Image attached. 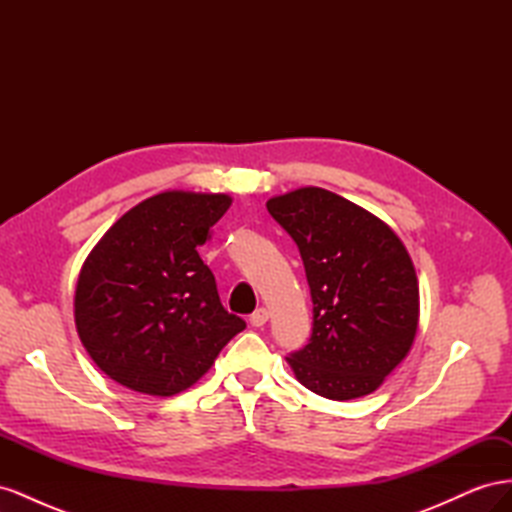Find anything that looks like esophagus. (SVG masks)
Returning a JSON list of instances; mask_svg holds the SVG:
<instances>
[{
    "mask_svg": "<svg viewBox=\"0 0 512 512\" xmlns=\"http://www.w3.org/2000/svg\"><path fill=\"white\" fill-rule=\"evenodd\" d=\"M267 320H269V309H265V307L256 309V312L250 316L252 327H265Z\"/></svg>",
    "mask_w": 512,
    "mask_h": 512,
    "instance_id": "esophagus-1",
    "label": "esophagus"
}]
</instances>
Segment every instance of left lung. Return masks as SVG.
Wrapping results in <instances>:
<instances>
[{
  "label": "left lung",
  "instance_id": "obj_1",
  "mask_svg": "<svg viewBox=\"0 0 512 512\" xmlns=\"http://www.w3.org/2000/svg\"><path fill=\"white\" fill-rule=\"evenodd\" d=\"M297 243L314 301L309 344L288 356L320 397L374 393L406 359L418 329V280L406 245L374 213L322 188L267 200Z\"/></svg>",
  "mask_w": 512,
  "mask_h": 512
}]
</instances>
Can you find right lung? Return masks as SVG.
I'll return each mask as SVG.
<instances>
[{
    "mask_svg": "<svg viewBox=\"0 0 512 512\" xmlns=\"http://www.w3.org/2000/svg\"><path fill=\"white\" fill-rule=\"evenodd\" d=\"M230 205L228 194L160 192L123 213L89 252L74 322L108 378L143 395H177L245 329L222 307L196 250Z\"/></svg>",
    "mask_w": 512,
    "mask_h": 512,
    "instance_id": "obj_1",
    "label": "right lung"
}]
</instances>
